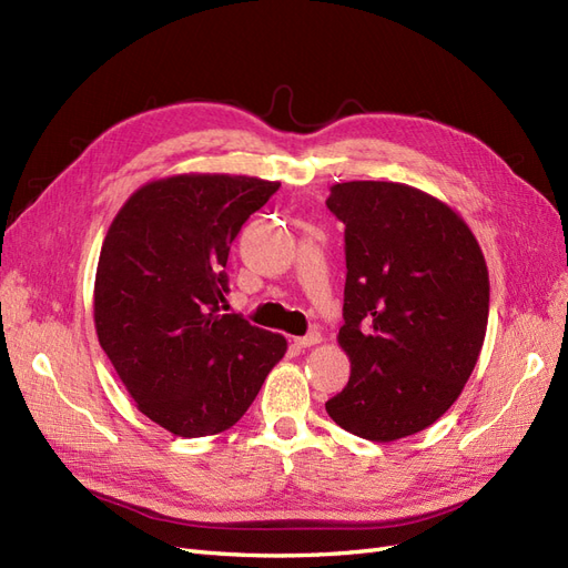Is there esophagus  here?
I'll return each instance as SVG.
<instances>
[{
	"label": "esophagus",
	"instance_id": "obj_1",
	"mask_svg": "<svg viewBox=\"0 0 568 568\" xmlns=\"http://www.w3.org/2000/svg\"><path fill=\"white\" fill-rule=\"evenodd\" d=\"M320 341H322L320 332H311V334H305V336L294 338V346H296V348H311V346H317Z\"/></svg>",
	"mask_w": 568,
	"mask_h": 568
}]
</instances>
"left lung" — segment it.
Segmentation results:
<instances>
[{"label":"left lung","instance_id":"8db88e82","mask_svg":"<svg viewBox=\"0 0 568 568\" xmlns=\"http://www.w3.org/2000/svg\"><path fill=\"white\" fill-rule=\"evenodd\" d=\"M326 209L346 225L338 343L351 357L326 412L376 443L419 434L459 398L484 346V253L450 205L400 182L334 184Z\"/></svg>","mask_w":568,"mask_h":568}]
</instances>
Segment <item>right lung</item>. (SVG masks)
Returning a JSON list of instances; mask_svg holds the SVG:
<instances>
[{
  "label": "right lung",
  "mask_w": 568,
  "mask_h": 568,
  "mask_svg": "<svg viewBox=\"0 0 568 568\" xmlns=\"http://www.w3.org/2000/svg\"><path fill=\"white\" fill-rule=\"evenodd\" d=\"M280 182L175 175L125 201L101 246L94 326L142 415L182 438L227 432L255 400L286 338L222 315L227 255Z\"/></svg>",
  "instance_id": "obj_1"
}]
</instances>
